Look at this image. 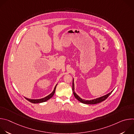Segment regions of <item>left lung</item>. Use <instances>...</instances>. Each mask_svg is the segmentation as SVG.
<instances>
[{"label":"left lung","mask_w":134,"mask_h":134,"mask_svg":"<svg viewBox=\"0 0 134 134\" xmlns=\"http://www.w3.org/2000/svg\"><path fill=\"white\" fill-rule=\"evenodd\" d=\"M72 92H73V94H74V97H75V98L78 100L80 102L83 103H84V104H97V103H100L103 101H104L105 99H107L108 97L109 96V95L112 93V92H113L111 91L110 93L107 94V95H104V96L103 97H101L100 98H97L96 99H94V100H83L82 99H81L80 97H79V96H78V95L76 94V93L75 92V91H74V80H73V81H72Z\"/></svg>","instance_id":"left-lung-1"}]
</instances>
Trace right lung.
I'll list each match as a JSON object with an SVG mask.
<instances>
[{
    "mask_svg": "<svg viewBox=\"0 0 134 134\" xmlns=\"http://www.w3.org/2000/svg\"><path fill=\"white\" fill-rule=\"evenodd\" d=\"M57 84L54 87V88L53 91V92L50 94H49V95H48L47 97L44 98H42V99H27V98H25L27 100H28L29 101H30V102L31 103H42V102H46L47 101V100H48L49 99H51L53 95H54V93H55V88H56V86H57Z\"/></svg>",
    "mask_w": 134,
    "mask_h": 134,
    "instance_id": "right-lung-1",
    "label": "right lung"
}]
</instances>
